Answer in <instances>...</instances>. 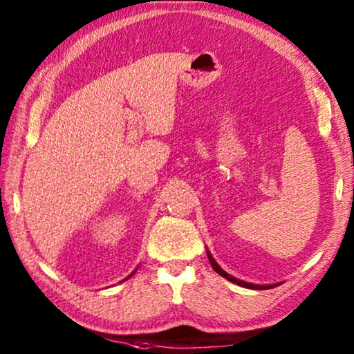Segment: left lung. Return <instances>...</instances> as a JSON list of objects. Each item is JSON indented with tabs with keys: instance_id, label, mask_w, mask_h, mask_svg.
I'll use <instances>...</instances> for the list:
<instances>
[{
	"instance_id": "left-lung-1",
	"label": "left lung",
	"mask_w": 354,
	"mask_h": 354,
	"mask_svg": "<svg viewBox=\"0 0 354 354\" xmlns=\"http://www.w3.org/2000/svg\"><path fill=\"white\" fill-rule=\"evenodd\" d=\"M207 256H208V259H209V263H211V267L214 268V272L216 273H219L221 277H224L225 279H229V281H232V283H236L239 284V286H243V288H250V289H263V288H268V286H259V284H251V283H246V281H241V279H236L235 277H232V275H229L227 272H224L223 268H221L218 263H216V261L213 259V256H211V252L208 251V248H207Z\"/></svg>"
}]
</instances>
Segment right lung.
I'll list each match as a JSON object with an SVG mask.
<instances>
[{
  "label": "right lung",
  "instance_id": "1",
  "mask_svg": "<svg viewBox=\"0 0 354 354\" xmlns=\"http://www.w3.org/2000/svg\"><path fill=\"white\" fill-rule=\"evenodd\" d=\"M136 270H138V268H135V270H133V272H131V273H130V275H129V277H127L125 279H129L130 277H133V275H135V273H136Z\"/></svg>",
  "mask_w": 354,
  "mask_h": 354
}]
</instances>
